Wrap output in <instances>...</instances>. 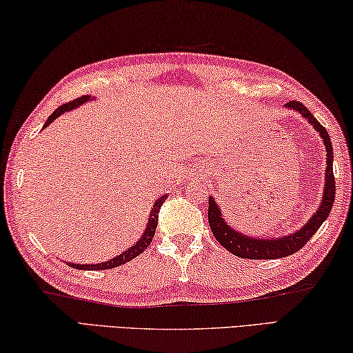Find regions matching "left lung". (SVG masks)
<instances>
[{
	"mask_svg": "<svg viewBox=\"0 0 353 353\" xmlns=\"http://www.w3.org/2000/svg\"><path fill=\"white\" fill-rule=\"evenodd\" d=\"M285 108L294 110L299 113L308 123L319 133V138L323 139L324 147L327 150L325 158V183H324V194L321 199L319 206L310 219L307 220L305 225H302L298 231L290 232L288 236H281L274 239L265 237H252L240 232L226 223V219L221 212L217 201L214 196H209V208H208V219L209 226H211L214 237L217 239L220 245H223L228 251H231L234 256L242 259H257V261H267V259H279L294 254L299 251L308 240H310L314 232L319 230V226L324 223L325 219L333 208L335 201V176H333V147L330 136L327 130L314 119V116L298 101H290L285 103Z\"/></svg>",
	"mask_w": 353,
	"mask_h": 353,
	"instance_id": "8db88e82",
	"label": "left lung"
}]
</instances>
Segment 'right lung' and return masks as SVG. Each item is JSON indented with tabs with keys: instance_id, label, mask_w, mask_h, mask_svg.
Returning a JSON list of instances; mask_svg holds the SVG:
<instances>
[{
	"instance_id": "1",
	"label": "right lung",
	"mask_w": 353,
	"mask_h": 353,
	"mask_svg": "<svg viewBox=\"0 0 353 353\" xmlns=\"http://www.w3.org/2000/svg\"><path fill=\"white\" fill-rule=\"evenodd\" d=\"M94 101V97L91 96H82L76 99V101L72 102H68L65 105H61V107H59L57 110L54 111V113L48 117V121L45 122V125H43V128H46L51 125V123L57 119L59 116H61L63 113H68V111H71L74 108L80 107V105H83L86 102H91ZM167 194L161 195L159 199L153 203L152 206V211H150V215H148V221H147V226L144 232H142V236L139 237L138 242H136L133 246H130L128 250H125L123 252H121V254H117L116 257L110 259V261H105V262H101V263H71L68 262V265H70L71 268H76V270H85V271H99V270H110V268H116V267H121V265L127 263L132 261V259H134L136 256H139L141 252H144L147 250V246L150 245V242L153 240V236H154V230H157L158 226V212H159V208L163 206V203L167 199Z\"/></svg>"
}]
</instances>
